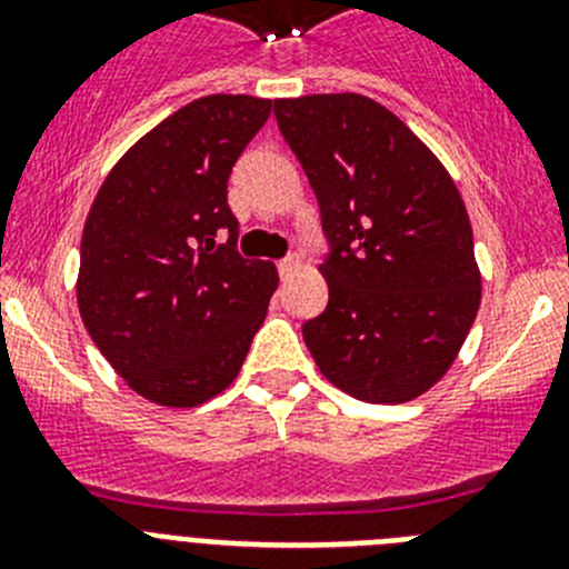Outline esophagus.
<instances>
[{"instance_id":"1","label":"esophagus","mask_w":569,"mask_h":569,"mask_svg":"<svg viewBox=\"0 0 569 569\" xmlns=\"http://www.w3.org/2000/svg\"><path fill=\"white\" fill-rule=\"evenodd\" d=\"M296 270H299V259H296V256H288V259H281V261H279L281 279H288V276H293Z\"/></svg>"}]
</instances>
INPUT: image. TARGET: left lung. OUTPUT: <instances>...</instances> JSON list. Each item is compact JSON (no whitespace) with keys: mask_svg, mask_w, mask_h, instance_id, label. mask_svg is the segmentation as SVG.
Segmentation results:
<instances>
[{"mask_svg":"<svg viewBox=\"0 0 569 569\" xmlns=\"http://www.w3.org/2000/svg\"><path fill=\"white\" fill-rule=\"evenodd\" d=\"M333 253L328 308L301 336L347 396L401 405L453 367L481 305L465 199L439 156L361 93L276 99Z\"/></svg>","mask_w":569,"mask_h":569,"instance_id":"left-lung-1","label":"left lung"}]
</instances>
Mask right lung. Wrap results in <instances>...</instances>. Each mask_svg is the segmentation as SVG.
<instances>
[{
	"label": "right lung",
	"instance_id": "add662e5",
	"mask_svg": "<svg viewBox=\"0 0 569 569\" xmlns=\"http://www.w3.org/2000/svg\"><path fill=\"white\" fill-rule=\"evenodd\" d=\"M270 108L244 93L184 104L110 168L84 219V328L124 385L159 407H199L233 385L268 316L279 273L236 253L228 179Z\"/></svg>",
	"mask_w": 569,
	"mask_h": 569
}]
</instances>
